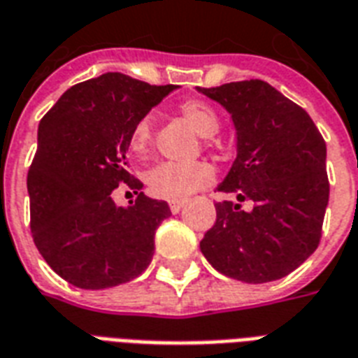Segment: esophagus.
Masks as SVG:
<instances>
[{
    "label": "esophagus",
    "mask_w": 358,
    "mask_h": 358,
    "mask_svg": "<svg viewBox=\"0 0 358 358\" xmlns=\"http://www.w3.org/2000/svg\"><path fill=\"white\" fill-rule=\"evenodd\" d=\"M169 208H171L173 214H178L180 210L184 208V201H171V203H169Z\"/></svg>",
    "instance_id": "1"
}]
</instances>
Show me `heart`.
I'll use <instances>...</instances> for the list:
<instances>
[{
    "mask_svg": "<svg viewBox=\"0 0 358 358\" xmlns=\"http://www.w3.org/2000/svg\"><path fill=\"white\" fill-rule=\"evenodd\" d=\"M180 114L187 124L197 131L199 135L208 138L220 127L217 114L203 101H185L180 106ZM150 141H152V120L144 116L135 124L129 135V150L135 157H144L148 154ZM146 184L152 195L167 201H182L191 193L203 189L214 180V169L206 161H191V163H176V161H163L150 169Z\"/></svg>",
    "mask_w": 358,
    "mask_h": 358,
    "instance_id": "1",
    "label": "heart"
}]
</instances>
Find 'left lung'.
Listing matches in <instances>:
<instances>
[{
  "label": "left lung",
  "mask_w": 358,
  "mask_h": 358,
  "mask_svg": "<svg viewBox=\"0 0 358 358\" xmlns=\"http://www.w3.org/2000/svg\"><path fill=\"white\" fill-rule=\"evenodd\" d=\"M233 116L238 155L217 191L201 252L217 272L245 283L285 278L317 250L329 204L327 144L308 113L264 80L199 88ZM250 200L252 210H241Z\"/></svg>",
  "instance_id": "1"
}]
</instances>
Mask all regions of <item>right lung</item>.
Instances as JSON below:
<instances>
[{
    "mask_svg": "<svg viewBox=\"0 0 358 358\" xmlns=\"http://www.w3.org/2000/svg\"><path fill=\"white\" fill-rule=\"evenodd\" d=\"M173 90L105 73L67 90L41 120L27 171L29 225L43 259L65 282L106 289L148 268L155 231L171 208L144 195L125 169V152L136 122ZM120 183L137 193L127 209L112 201Z\"/></svg>",
    "mask_w": 358,
    "mask_h": 358,
    "instance_id": "add662e5",
    "label": "right lung"
}]
</instances>
